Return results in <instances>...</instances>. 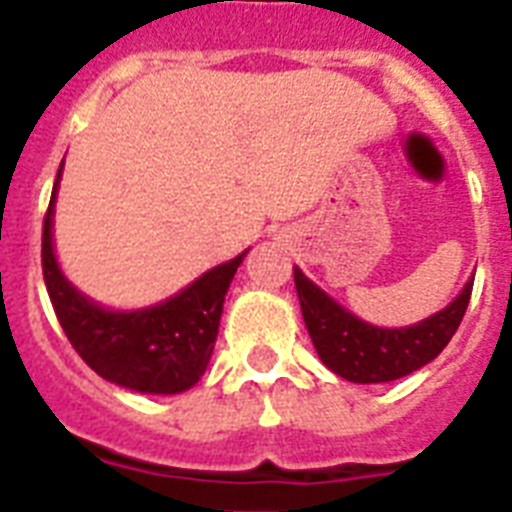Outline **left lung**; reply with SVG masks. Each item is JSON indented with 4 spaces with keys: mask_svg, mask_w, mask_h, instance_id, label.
<instances>
[{
    "mask_svg": "<svg viewBox=\"0 0 512 512\" xmlns=\"http://www.w3.org/2000/svg\"><path fill=\"white\" fill-rule=\"evenodd\" d=\"M295 287L305 327L321 361L342 380L366 385L398 380L433 361L460 327L473 281L465 284L444 311L401 329H382L361 321L316 287L300 268H295Z\"/></svg>",
    "mask_w": 512,
    "mask_h": 512,
    "instance_id": "1",
    "label": "left lung"
}]
</instances>
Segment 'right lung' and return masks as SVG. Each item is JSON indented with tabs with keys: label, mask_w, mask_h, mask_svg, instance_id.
<instances>
[{
	"label": "right lung",
	"mask_w": 512,
	"mask_h": 512,
	"mask_svg": "<svg viewBox=\"0 0 512 512\" xmlns=\"http://www.w3.org/2000/svg\"><path fill=\"white\" fill-rule=\"evenodd\" d=\"M58 180L44 215L42 273L68 342L84 358V364L95 369L103 380L122 388L156 396L193 388L207 372L223 316L225 292L247 252L207 271L164 303L143 311H108L76 292L55 260L52 207Z\"/></svg>",
	"instance_id": "right-lung-1"
}]
</instances>
